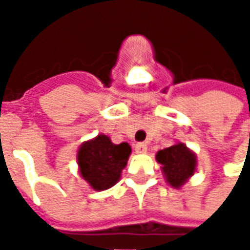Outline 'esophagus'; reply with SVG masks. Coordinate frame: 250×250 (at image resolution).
<instances>
[{"label": "esophagus", "instance_id": "esophagus-1", "mask_svg": "<svg viewBox=\"0 0 250 250\" xmlns=\"http://www.w3.org/2000/svg\"><path fill=\"white\" fill-rule=\"evenodd\" d=\"M135 151L138 154H143V152L147 151V145L146 143H143V142H139V143H136L135 145Z\"/></svg>", "mask_w": 250, "mask_h": 250}]
</instances>
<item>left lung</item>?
Here are the masks:
<instances>
[{"instance_id":"left-lung-1","label":"left lung","mask_w":250,"mask_h":250,"mask_svg":"<svg viewBox=\"0 0 250 250\" xmlns=\"http://www.w3.org/2000/svg\"><path fill=\"white\" fill-rule=\"evenodd\" d=\"M157 161L162 165L163 174L173 188L182 186L193 175L197 166L195 155L182 143L158 151Z\"/></svg>"}]
</instances>
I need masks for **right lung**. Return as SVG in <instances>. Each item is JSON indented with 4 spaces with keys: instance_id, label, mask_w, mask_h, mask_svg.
Instances as JSON below:
<instances>
[{
    "instance_id": "add662e5",
    "label": "right lung",
    "mask_w": 250,
    "mask_h": 250,
    "mask_svg": "<svg viewBox=\"0 0 250 250\" xmlns=\"http://www.w3.org/2000/svg\"><path fill=\"white\" fill-rule=\"evenodd\" d=\"M130 154L128 143L114 145L108 136L98 135L77 152L80 174L92 188L107 190L119 181Z\"/></svg>"
}]
</instances>
